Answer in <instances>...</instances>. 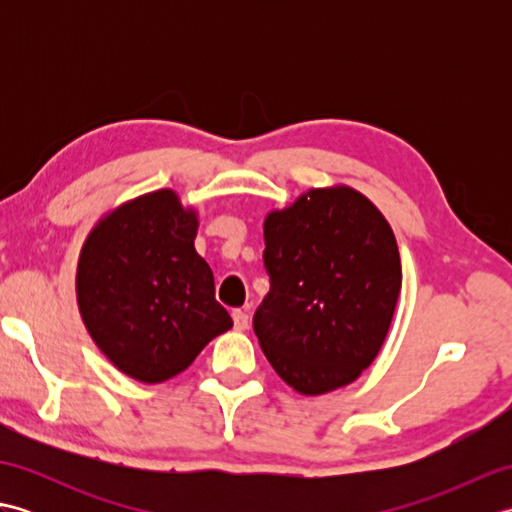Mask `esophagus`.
Segmentation results:
<instances>
[{"label":"esophagus","instance_id":"esophagus-1","mask_svg":"<svg viewBox=\"0 0 512 512\" xmlns=\"http://www.w3.org/2000/svg\"><path fill=\"white\" fill-rule=\"evenodd\" d=\"M233 323H235V330H246L248 328L246 310H233Z\"/></svg>","mask_w":512,"mask_h":512}]
</instances>
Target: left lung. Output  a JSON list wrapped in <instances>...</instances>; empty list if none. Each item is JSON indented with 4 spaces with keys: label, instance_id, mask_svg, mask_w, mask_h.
Segmentation results:
<instances>
[{
    "label": "left lung",
    "instance_id": "1",
    "mask_svg": "<svg viewBox=\"0 0 512 512\" xmlns=\"http://www.w3.org/2000/svg\"><path fill=\"white\" fill-rule=\"evenodd\" d=\"M270 292L259 345L284 383L321 396L354 383L383 347L402 288L394 231L347 184L308 189L264 217Z\"/></svg>",
    "mask_w": 512,
    "mask_h": 512
}]
</instances>
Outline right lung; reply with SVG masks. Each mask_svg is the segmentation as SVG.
<instances>
[{
    "mask_svg": "<svg viewBox=\"0 0 512 512\" xmlns=\"http://www.w3.org/2000/svg\"><path fill=\"white\" fill-rule=\"evenodd\" d=\"M198 211L173 189L121 202L81 246L76 303L94 345L118 372L158 385L233 328L195 253Z\"/></svg>",
    "mask_w": 512,
    "mask_h": 512,
    "instance_id": "obj_1",
    "label": "right lung"
}]
</instances>
